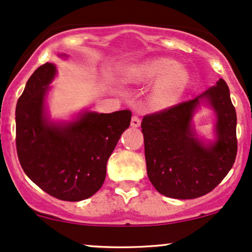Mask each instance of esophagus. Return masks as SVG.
<instances>
[{
    "instance_id": "1",
    "label": "esophagus",
    "mask_w": 252,
    "mask_h": 252,
    "mask_svg": "<svg viewBox=\"0 0 252 252\" xmlns=\"http://www.w3.org/2000/svg\"><path fill=\"white\" fill-rule=\"evenodd\" d=\"M131 126L132 128H138V126H141V120H140V117H137V116H132V118H131Z\"/></svg>"
}]
</instances>
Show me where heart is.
Instances as JSON below:
<instances>
[{
	"label": "heart",
	"mask_w": 252,
	"mask_h": 252,
	"mask_svg": "<svg viewBox=\"0 0 252 252\" xmlns=\"http://www.w3.org/2000/svg\"><path fill=\"white\" fill-rule=\"evenodd\" d=\"M124 82L148 84L155 82L148 94V103L154 110H164L180 100L189 83V72L174 60L156 58L131 66L124 73Z\"/></svg>",
	"instance_id": "b5f03b06"
}]
</instances>
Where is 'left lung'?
<instances>
[{
	"label": "left lung",
	"mask_w": 252,
	"mask_h": 252,
	"mask_svg": "<svg viewBox=\"0 0 252 252\" xmlns=\"http://www.w3.org/2000/svg\"><path fill=\"white\" fill-rule=\"evenodd\" d=\"M202 101L216 111V140L205 144L196 135L192 115ZM237 116L224 79L194 99L143 117L147 174L161 194L194 199L220 184L235 163Z\"/></svg>",
	"instance_id": "1"
}]
</instances>
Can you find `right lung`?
I'll list each match as a JSON object with an SVG mask.
<instances>
[{
    "instance_id": "right-lung-1",
    "label": "right lung",
    "mask_w": 252,
    "mask_h": 252,
    "mask_svg": "<svg viewBox=\"0 0 252 252\" xmlns=\"http://www.w3.org/2000/svg\"><path fill=\"white\" fill-rule=\"evenodd\" d=\"M56 74L52 63L37 67L17 100V156L28 178L42 190L60 200L80 201L102 187L106 163L129 128L131 112L83 111L70 122H53L46 97Z\"/></svg>"
}]
</instances>
